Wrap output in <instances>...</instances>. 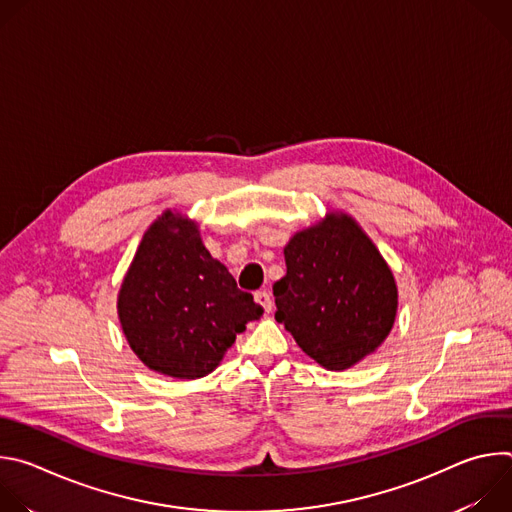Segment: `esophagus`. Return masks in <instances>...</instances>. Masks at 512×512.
<instances>
[{
	"instance_id": "1",
	"label": "esophagus",
	"mask_w": 512,
	"mask_h": 512,
	"mask_svg": "<svg viewBox=\"0 0 512 512\" xmlns=\"http://www.w3.org/2000/svg\"><path fill=\"white\" fill-rule=\"evenodd\" d=\"M255 302L269 314L271 310H273V300H271V294L267 289H263V291H257L255 294Z\"/></svg>"
}]
</instances>
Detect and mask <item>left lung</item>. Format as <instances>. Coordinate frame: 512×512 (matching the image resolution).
Wrapping results in <instances>:
<instances>
[{
    "instance_id": "obj_1",
    "label": "left lung",
    "mask_w": 512,
    "mask_h": 512,
    "mask_svg": "<svg viewBox=\"0 0 512 512\" xmlns=\"http://www.w3.org/2000/svg\"><path fill=\"white\" fill-rule=\"evenodd\" d=\"M283 255L275 320L310 358L344 371L385 342L397 316L395 277L352 216L328 214L291 237Z\"/></svg>"
}]
</instances>
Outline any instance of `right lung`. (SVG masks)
I'll list each match as a JSON object with an SVG mask.
<instances>
[{
  "label": "right lung",
  "instance_id": "1",
  "mask_svg": "<svg viewBox=\"0 0 512 512\" xmlns=\"http://www.w3.org/2000/svg\"><path fill=\"white\" fill-rule=\"evenodd\" d=\"M117 314L145 367L174 379L212 373L263 308L210 257L198 225L166 210L145 231L123 277Z\"/></svg>",
  "mask_w": 512,
  "mask_h": 512
}]
</instances>
